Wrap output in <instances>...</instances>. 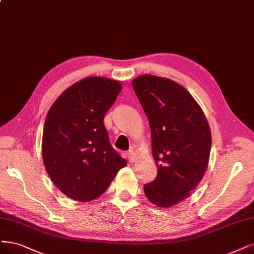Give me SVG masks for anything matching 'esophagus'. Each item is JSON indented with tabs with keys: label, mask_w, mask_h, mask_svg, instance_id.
<instances>
[{
	"label": "esophagus",
	"mask_w": 254,
	"mask_h": 254,
	"mask_svg": "<svg viewBox=\"0 0 254 254\" xmlns=\"http://www.w3.org/2000/svg\"><path fill=\"white\" fill-rule=\"evenodd\" d=\"M126 157H127L129 162H134V160H135V154L133 153L132 150H129V151L126 152Z\"/></svg>",
	"instance_id": "esophagus-1"
}]
</instances>
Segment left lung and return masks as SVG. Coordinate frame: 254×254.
<instances>
[{
    "label": "left lung",
    "mask_w": 254,
    "mask_h": 254,
    "mask_svg": "<svg viewBox=\"0 0 254 254\" xmlns=\"http://www.w3.org/2000/svg\"><path fill=\"white\" fill-rule=\"evenodd\" d=\"M149 121L154 181L144 185L151 203L168 208L181 203L203 179L211 149V134L202 108L180 84L144 74L132 81Z\"/></svg>",
    "instance_id": "8db88e82"
}]
</instances>
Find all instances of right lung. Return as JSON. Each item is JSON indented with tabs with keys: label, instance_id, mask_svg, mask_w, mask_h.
I'll return each mask as SVG.
<instances>
[{
	"label": "right lung",
	"instance_id": "right-lung-1",
	"mask_svg": "<svg viewBox=\"0 0 254 254\" xmlns=\"http://www.w3.org/2000/svg\"><path fill=\"white\" fill-rule=\"evenodd\" d=\"M122 89L119 81L86 77L52 105L43 129V162L51 181L78 202L102 195L127 161L110 142L104 117Z\"/></svg>",
	"mask_w": 254,
	"mask_h": 254
}]
</instances>
